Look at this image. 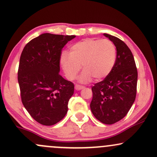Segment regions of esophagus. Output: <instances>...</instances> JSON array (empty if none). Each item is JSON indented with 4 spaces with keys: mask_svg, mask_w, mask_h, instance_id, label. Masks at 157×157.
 <instances>
[{
    "mask_svg": "<svg viewBox=\"0 0 157 157\" xmlns=\"http://www.w3.org/2000/svg\"><path fill=\"white\" fill-rule=\"evenodd\" d=\"M84 88L83 86H81V85H79V84H77V85H75V89L76 90H81Z\"/></svg>",
    "mask_w": 157,
    "mask_h": 157,
    "instance_id": "1",
    "label": "esophagus"
}]
</instances>
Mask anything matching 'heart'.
<instances>
[{
  "mask_svg": "<svg viewBox=\"0 0 157 157\" xmlns=\"http://www.w3.org/2000/svg\"><path fill=\"white\" fill-rule=\"evenodd\" d=\"M116 59V49L109 39H87L75 43L70 53L63 52L60 63L68 79L75 80L81 65L83 72L79 77L80 82H88L94 78L101 80L110 73Z\"/></svg>",
  "mask_w": 157,
  "mask_h": 157,
  "instance_id": "b5f03b06",
  "label": "heart"
}]
</instances>
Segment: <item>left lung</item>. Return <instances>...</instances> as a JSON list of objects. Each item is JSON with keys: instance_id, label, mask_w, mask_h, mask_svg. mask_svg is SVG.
Listing matches in <instances>:
<instances>
[{"instance_id": "8db88e82", "label": "left lung", "mask_w": 157, "mask_h": 157, "mask_svg": "<svg viewBox=\"0 0 157 157\" xmlns=\"http://www.w3.org/2000/svg\"><path fill=\"white\" fill-rule=\"evenodd\" d=\"M113 42L117 54L114 66L102 81L92 88V114L105 124H113L127 114L136 96L138 72L133 55L123 41L104 33Z\"/></svg>"}]
</instances>
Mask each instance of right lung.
Wrapping results in <instances>:
<instances>
[{
    "label": "right lung",
    "instance_id": "add662e5",
    "mask_svg": "<svg viewBox=\"0 0 157 157\" xmlns=\"http://www.w3.org/2000/svg\"><path fill=\"white\" fill-rule=\"evenodd\" d=\"M75 36L43 33L30 41L21 54L18 71L22 104L34 120L45 126L68 112L75 85L59 72L62 50Z\"/></svg>",
    "mask_w": 157,
    "mask_h": 157
}]
</instances>
